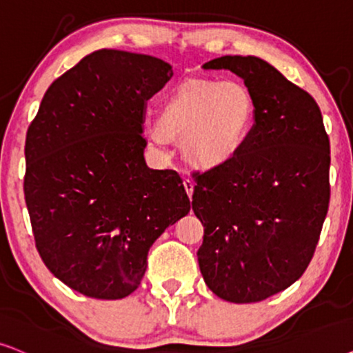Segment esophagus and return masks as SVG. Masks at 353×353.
I'll return each mask as SVG.
<instances>
[{
    "label": "esophagus",
    "instance_id": "1",
    "mask_svg": "<svg viewBox=\"0 0 353 353\" xmlns=\"http://www.w3.org/2000/svg\"><path fill=\"white\" fill-rule=\"evenodd\" d=\"M184 189L187 192V195L192 196V194H194V181L184 179Z\"/></svg>",
    "mask_w": 353,
    "mask_h": 353
}]
</instances>
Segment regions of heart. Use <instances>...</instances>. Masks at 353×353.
Segmentation results:
<instances>
[{
	"label": "heart",
	"instance_id": "obj_1",
	"mask_svg": "<svg viewBox=\"0 0 353 353\" xmlns=\"http://www.w3.org/2000/svg\"><path fill=\"white\" fill-rule=\"evenodd\" d=\"M255 119V101L237 81H199L185 83L166 98L158 124L148 130L153 147L168 139H182V152L201 166H216L247 142Z\"/></svg>",
	"mask_w": 353,
	"mask_h": 353
}]
</instances>
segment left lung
I'll return each instance as SVG.
<instances>
[{
  "mask_svg": "<svg viewBox=\"0 0 353 353\" xmlns=\"http://www.w3.org/2000/svg\"><path fill=\"white\" fill-rule=\"evenodd\" d=\"M203 68L243 79L255 122L237 154L194 174L200 271L219 299L261 302L312 261L330 206V137L313 97L266 61L223 56Z\"/></svg>",
  "mask_w": 353,
  "mask_h": 353,
  "instance_id": "obj_1",
  "label": "left lung"
}]
</instances>
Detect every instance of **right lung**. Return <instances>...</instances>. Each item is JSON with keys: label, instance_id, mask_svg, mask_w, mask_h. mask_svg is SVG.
Wrapping results in <instances>:
<instances>
[{"label": "right lung", "instance_id": "1", "mask_svg": "<svg viewBox=\"0 0 353 353\" xmlns=\"http://www.w3.org/2000/svg\"><path fill=\"white\" fill-rule=\"evenodd\" d=\"M171 77L153 56L98 50L51 83L27 129L23 194L35 247L87 297L132 294L150 247L190 211L179 174L143 158L147 101Z\"/></svg>", "mask_w": 353, "mask_h": 353}]
</instances>
